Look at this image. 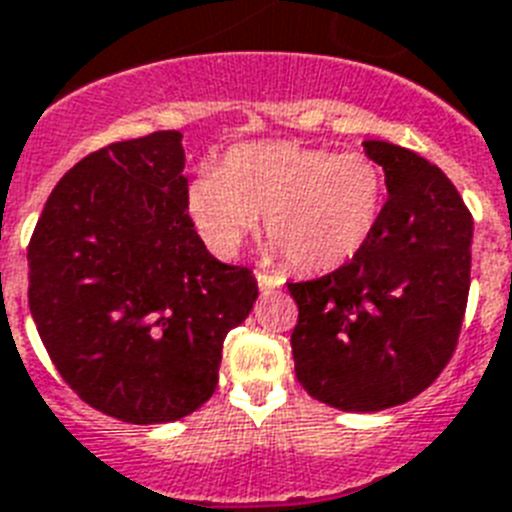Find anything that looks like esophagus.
Segmentation results:
<instances>
[{"instance_id": "obj_1", "label": "esophagus", "mask_w": 512, "mask_h": 512, "mask_svg": "<svg viewBox=\"0 0 512 512\" xmlns=\"http://www.w3.org/2000/svg\"><path fill=\"white\" fill-rule=\"evenodd\" d=\"M256 282H259V287L264 290V293H269V290H277V287L285 285V277H277V274H266V272H256Z\"/></svg>"}]
</instances>
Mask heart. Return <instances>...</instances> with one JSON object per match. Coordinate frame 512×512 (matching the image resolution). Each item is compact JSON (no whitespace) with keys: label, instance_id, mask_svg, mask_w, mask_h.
I'll return each mask as SVG.
<instances>
[{"label":"heart","instance_id":"1","mask_svg":"<svg viewBox=\"0 0 512 512\" xmlns=\"http://www.w3.org/2000/svg\"><path fill=\"white\" fill-rule=\"evenodd\" d=\"M188 217L211 253L230 259L264 217L272 251L301 272H332L366 248L384 209V172L371 156L259 141L232 146L219 170L185 193Z\"/></svg>","mask_w":512,"mask_h":512}]
</instances>
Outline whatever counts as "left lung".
Returning a JSON list of instances; mask_svg holds the SVG:
<instances>
[{
  "instance_id": "obj_1",
  "label": "left lung",
  "mask_w": 512,
  "mask_h": 512,
  "mask_svg": "<svg viewBox=\"0 0 512 512\" xmlns=\"http://www.w3.org/2000/svg\"><path fill=\"white\" fill-rule=\"evenodd\" d=\"M387 204L356 259L290 282L298 303L295 377L332 408L374 413L408 403L445 369L468 301L474 219L445 172L416 151L363 141Z\"/></svg>"
}]
</instances>
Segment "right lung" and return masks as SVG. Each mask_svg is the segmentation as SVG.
<instances>
[{
    "instance_id": "add662e5",
    "label": "right lung",
    "mask_w": 512,
    "mask_h": 512,
    "mask_svg": "<svg viewBox=\"0 0 512 512\" xmlns=\"http://www.w3.org/2000/svg\"><path fill=\"white\" fill-rule=\"evenodd\" d=\"M183 133L112 143L65 172L28 246V303L80 400L170 424L214 395L222 345L246 322L251 269L206 251L185 209Z\"/></svg>"
}]
</instances>
